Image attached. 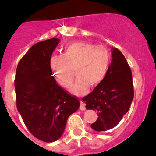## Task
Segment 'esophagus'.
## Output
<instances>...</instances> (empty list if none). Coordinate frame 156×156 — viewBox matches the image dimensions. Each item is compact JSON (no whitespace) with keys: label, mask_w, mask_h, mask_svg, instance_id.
I'll use <instances>...</instances> for the list:
<instances>
[{"label":"esophagus","mask_w":156,"mask_h":156,"mask_svg":"<svg viewBox=\"0 0 156 156\" xmlns=\"http://www.w3.org/2000/svg\"><path fill=\"white\" fill-rule=\"evenodd\" d=\"M80 102H81V105H80V110H81V111H85V104L81 100H80Z\"/></svg>","instance_id":"1"}]
</instances>
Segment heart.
<instances>
[{
	"mask_svg": "<svg viewBox=\"0 0 156 156\" xmlns=\"http://www.w3.org/2000/svg\"><path fill=\"white\" fill-rule=\"evenodd\" d=\"M107 48L93 44L76 42L68 45L62 55H53L50 66L58 85L68 88L77 78L70 91L77 95L86 94L89 86H96L105 79L111 63Z\"/></svg>",
	"mask_w": 156,
	"mask_h": 156,
	"instance_id": "1",
	"label": "heart"
}]
</instances>
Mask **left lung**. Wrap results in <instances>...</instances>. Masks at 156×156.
<instances>
[{
  "label": "left lung",
  "mask_w": 156,
  "mask_h": 156,
  "mask_svg": "<svg viewBox=\"0 0 156 156\" xmlns=\"http://www.w3.org/2000/svg\"><path fill=\"white\" fill-rule=\"evenodd\" d=\"M112 60L105 79L85 96L87 109L97 111L98 118L91 126L97 132L112 129L128 112L134 97L132 71L124 55L112 48Z\"/></svg>",
  "instance_id": "8db88e82"
}]
</instances>
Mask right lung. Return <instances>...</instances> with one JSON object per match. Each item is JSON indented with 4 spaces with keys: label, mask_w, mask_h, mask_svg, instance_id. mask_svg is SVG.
<instances>
[{
    "label": "right lung",
    "mask_w": 156,
    "mask_h": 156,
    "mask_svg": "<svg viewBox=\"0 0 156 156\" xmlns=\"http://www.w3.org/2000/svg\"><path fill=\"white\" fill-rule=\"evenodd\" d=\"M59 41L51 38L33 45L19 62L14 80L17 110L30 133L45 142L62 136L68 118L80 106L52 74L50 59Z\"/></svg>",
    "instance_id": "1"
}]
</instances>
